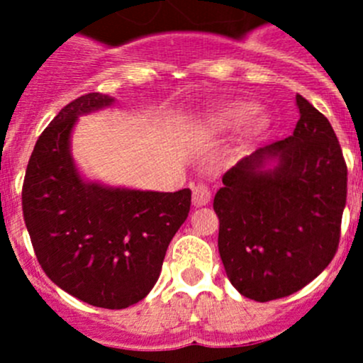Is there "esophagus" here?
Wrapping results in <instances>:
<instances>
[{
  "instance_id": "1",
  "label": "esophagus",
  "mask_w": 363,
  "mask_h": 363,
  "mask_svg": "<svg viewBox=\"0 0 363 363\" xmlns=\"http://www.w3.org/2000/svg\"><path fill=\"white\" fill-rule=\"evenodd\" d=\"M211 196H212L211 188H208L207 184H203V182H200V184H196L195 188H193V203H195L196 207L207 205L211 202Z\"/></svg>"
}]
</instances>
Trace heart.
I'll use <instances>...</instances> for the list:
<instances>
[{"instance_id":"1","label":"heart","mask_w":363,"mask_h":363,"mask_svg":"<svg viewBox=\"0 0 363 363\" xmlns=\"http://www.w3.org/2000/svg\"><path fill=\"white\" fill-rule=\"evenodd\" d=\"M255 107L250 104H230L218 107L212 116V123L218 128H233L242 123L247 116L250 117V130L259 131L265 126V116L259 112H252Z\"/></svg>"}]
</instances>
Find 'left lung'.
I'll return each instance as SVG.
<instances>
[{
	"label": "left lung",
	"instance_id": "obj_1",
	"mask_svg": "<svg viewBox=\"0 0 363 363\" xmlns=\"http://www.w3.org/2000/svg\"><path fill=\"white\" fill-rule=\"evenodd\" d=\"M296 107L294 135L240 160L214 196L226 276L256 302L302 290L339 246L346 161L327 117L300 94Z\"/></svg>",
	"mask_w": 363,
	"mask_h": 363
}]
</instances>
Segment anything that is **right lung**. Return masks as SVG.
Returning a JSON list of instances; mask_svg holds the SVG:
<instances>
[{
  "label": "right lung",
  "instance_id": "right-lung-1",
  "mask_svg": "<svg viewBox=\"0 0 363 363\" xmlns=\"http://www.w3.org/2000/svg\"><path fill=\"white\" fill-rule=\"evenodd\" d=\"M89 93L61 108L36 140L23 212L43 272L61 290L104 309H124L158 281L168 244L186 221L191 191H140L84 181L69 137L79 116L111 107Z\"/></svg>",
  "mask_w": 363,
  "mask_h": 363
}]
</instances>
